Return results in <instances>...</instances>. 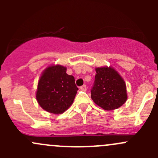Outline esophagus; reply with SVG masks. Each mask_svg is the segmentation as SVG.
<instances>
[{"mask_svg":"<svg viewBox=\"0 0 158 158\" xmlns=\"http://www.w3.org/2000/svg\"><path fill=\"white\" fill-rule=\"evenodd\" d=\"M80 89L82 91H86V89H87L86 85H82V86H80Z\"/></svg>","mask_w":158,"mask_h":158,"instance_id":"obj_1","label":"esophagus"}]
</instances>
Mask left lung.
Segmentation results:
<instances>
[{
	"mask_svg": "<svg viewBox=\"0 0 158 158\" xmlns=\"http://www.w3.org/2000/svg\"><path fill=\"white\" fill-rule=\"evenodd\" d=\"M95 82L91 89V98L105 110H114L126 102V85L122 76L112 67L95 68Z\"/></svg>",
	"mask_w": 158,
	"mask_h": 158,
	"instance_id": "8db88e82",
	"label": "left lung"
}]
</instances>
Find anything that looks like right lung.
<instances>
[{"instance_id":"add662e5","label":"right lung","mask_w":158,"mask_h":158,"mask_svg":"<svg viewBox=\"0 0 158 158\" xmlns=\"http://www.w3.org/2000/svg\"><path fill=\"white\" fill-rule=\"evenodd\" d=\"M73 76L60 65L50 66L40 78L36 97L42 109L53 114H62L73 104L77 93Z\"/></svg>"}]
</instances>
